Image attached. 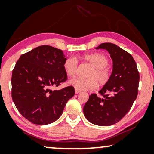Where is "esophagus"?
I'll return each instance as SVG.
<instances>
[{"instance_id":"34e87169","label":"esophagus","mask_w":154,"mask_h":154,"mask_svg":"<svg viewBox=\"0 0 154 154\" xmlns=\"http://www.w3.org/2000/svg\"><path fill=\"white\" fill-rule=\"evenodd\" d=\"M80 92H81V90H77V89H75V94H79V93H80Z\"/></svg>"}]
</instances>
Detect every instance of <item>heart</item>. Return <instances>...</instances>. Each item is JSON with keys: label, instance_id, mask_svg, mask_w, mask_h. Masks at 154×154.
<instances>
[{"label": "heart", "instance_id": "obj_1", "mask_svg": "<svg viewBox=\"0 0 154 154\" xmlns=\"http://www.w3.org/2000/svg\"><path fill=\"white\" fill-rule=\"evenodd\" d=\"M83 60L92 66L88 72L87 79L74 78L69 84L79 90H91L95 89L97 82L100 85L108 83L111 77L110 69L108 68L109 60L106 56L100 53L87 54L82 57ZM64 69L67 75L72 77L76 73L78 61L74 57H69L64 61Z\"/></svg>", "mask_w": 154, "mask_h": 154}]
</instances>
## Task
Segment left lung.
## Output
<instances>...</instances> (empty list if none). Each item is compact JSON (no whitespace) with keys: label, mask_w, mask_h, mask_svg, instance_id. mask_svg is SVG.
<instances>
[{"label":"left lung","mask_w":154,"mask_h":154,"mask_svg":"<svg viewBox=\"0 0 154 154\" xmlns=\"http://www.w3.org/2000/svg\"><path fill=\"white\" fill-rule=\"evenodd\" d=\"M96 49L106 50L113 60V71L108 83L99 93L92 94L83 107L84 116L91 123L113 125L128 113L138 94L140 73L131 54L111 43H102Z\"/></svg>","instance_id":"left-lung-1"}]
</instances>
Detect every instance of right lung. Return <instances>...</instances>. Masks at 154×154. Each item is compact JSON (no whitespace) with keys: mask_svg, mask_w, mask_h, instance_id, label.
Segmentation results:
<instances>
[{"mask_svg":"<svg viewBox=\"0 0 154 154\" xmlns=\"http://www.w3.org/2000/svg\"><path fill=\"white\" fill-rule=\"evenodd\" d=\"M66 60L61 50L41 45L22 54L17 62L12 74V98L19 112L31 123H53L74 95L73 86L52 90L67 80Z\"/></svg>","mask_w":154,"mask_h":154,"instance_id":"right-lung-1","label":"right lung"}]
</instances>
